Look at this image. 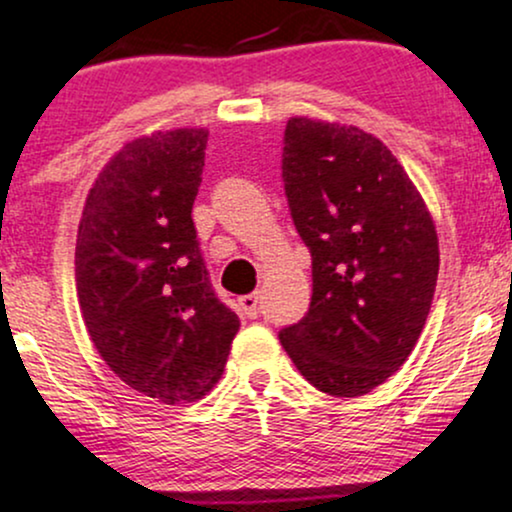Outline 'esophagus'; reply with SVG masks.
Returning <instances> with one entry per match:
<instances>
[{"mask_svg": "<svg viewBox=\"0 0 512 512\" xmlns=\"http://www.w3.org/2000/svg\"><path fill=\"white\" fill-rule=\"evenodd\" d=\"M240 310H243L245 317L255 320V317L260 315V296H257V293H248V296L240 298Z\"/></svg>", "mask_w": 512, "mask_h": 512, "instance_id": "34e87169", "label": "esophagus"}]
</instances>
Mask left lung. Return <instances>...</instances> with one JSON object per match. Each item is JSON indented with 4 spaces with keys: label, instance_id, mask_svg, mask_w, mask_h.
Wrapping results in <instances>:
<instances>
[{
    "label": "left lung",
    "instance_id": "left-lung-1",
    "mask_svg": "<svg viewBox=\"0 0 512 512\" xmlns=\"http://www.w3.org/2000/svg\"><path fill=\"white\" fill-rule=\"evenodd\" d=\"M284 187L313 255V301L279 334L293 366L332 397H361L407 361L431 310L440 250L424 197L375 134L291 117Z\"/></svg>",
    "mask_w": 512,
    "mask_h": 512
}]
</instances>
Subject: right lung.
Listing matches in <instances>:
<instances>
[{
    "instance_id": "obj_1",
    "label": "right lung",
    "mask_w": 512,
    "mask_h": 512,
    "mask_svg": "<svg viewBox=\"0 0 512 512\" xmlns=\"http://www.w3.org/2000/svg\"><path fill=\"white\" fill-rule=\"evenodd\" d=\"M209 129L132 139L88 190L76 233V296L88 337L132 390L163 404L219 383L238 315L214 296L192 223Z\"/></svg>"
}]
</instances>
